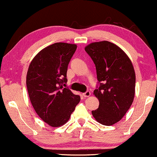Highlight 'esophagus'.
Returning <instances> with one entry per match:
<instances>
[{
  "label": "esophagus",
  "mask_w": 157,
  "mask_h": 157,
  "mask_svg": "<svg viewBox=\"0 0 157 157\" xmlns=\"http://www.w3.org/2000/svg\"><path fill=\"white\" fill-rule=\"evenodd\" d=\"M82 96H83L84 97H89L91 96V92H90V91H86V92L82 94Z\"/></svg>",
  "instance_id": "obj_1"
}]
</instances>
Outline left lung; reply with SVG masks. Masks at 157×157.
I'll use <instances>...</instances> for the list:
<instances>
[{"mask_svg": "<svg viewBox=\"0 0 157 157\" xmlns=\"http://www.w3.org/2000/svg\"><path fill=\"white\" fill-rule=\"evenodd\" d=\"M97 70L100 87L94 91L100 105L93 117L104 125L120 121L130 109L135 94L136 75L131 59L109 41L91 43L85 47Z\"/></svg>", "mask_w": 157, "mask_h": 157, "instance_id": "left-lung-1", "label": "left lung"}]
</instances>
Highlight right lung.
<instances>
[{
	"label": "right lung",
	"instance_id": "right-lung-1",
	"mask_svg": "<svg viewBox=\"0 0 157 157\" xmlns=\"http://www.w3.org/2000/svg\"><path fill=\"white\" fill-rule=\"evenodd\" d=\"M76 44L55 43L43 48L30 63L26 86L30 101L40 118L57 128L68 121L80 97L64 88L68 65Z\"/></svg>",
	"mask_w": 157,
	"mask_h": 157
}]
</instances>
